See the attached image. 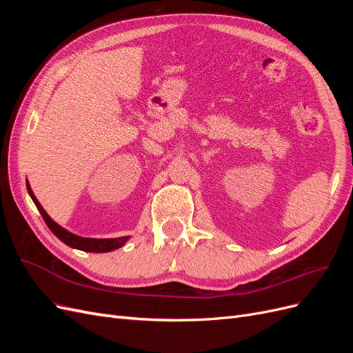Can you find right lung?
I'll return each mask as SVG.
<instances>
[{"label":"right lung","mask_w":353,"mask_h":353,"mask_svg":"<svg viewBox=\"0 0 353 353\" xmlns=\"http://www.w3.org/2000/svg\"><path fill=\"white\" fill-rule=\"evenodd\" d=\"M26 187H28V191H29L32 200H34V203L37 205L39 213L42 215V218H44L47 227L52 231V234H54L57 239H60L65 244L70 245V248L79 249V250H83V252L104 253V252H112L114 249L122 248V245L125 244V241L128 240V237H119V239H83V237H79V236H74V234H72V232L66 231L65 228H61L60 225H57V223L47 215V212L42 209V206L39 205V201L37 200L34 193H32L29 183H26Z\"/></svg>","instance_id":"1"}]
</instances>
